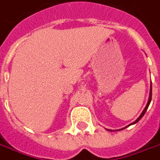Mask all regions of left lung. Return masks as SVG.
Listing matches in <instances>:
<instances>
[{
	"mask_svg": "<svg viewBox=\"0 0 160 160\" xmlns=\"http://www.w3.org/2000/svg\"><path fill=\"white\" fill-rule=\"evenodd\" d=\"M151 99H152V87H151V88H150V92H149V98H148V103H147V105H146L145 108H144V109H143V112H142V113H141L140 116H139V117H138V118H137V119H136L135 121H134V122H132V123H130V124H129V125H128V126H126V127H125V128L128 127V126H130V125H132V124H134V123H136V122H138V121H139V120H140L141 118H142V117H143V115H144V113H145L146 110L148 109V106H149V103H150V102H151ZM125 128H122V129H124ZM109 131H112V130H111V129H109Z\"/></svg>",
	"mask_w": 160,
	"mask_h": 160,
	"instance_id": "8db88e82",
	"label": "left lung"
}]
</instances>
